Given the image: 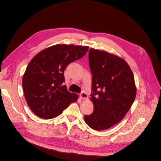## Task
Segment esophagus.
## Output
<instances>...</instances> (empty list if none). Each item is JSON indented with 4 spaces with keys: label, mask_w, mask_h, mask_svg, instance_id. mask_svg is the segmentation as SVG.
Listing matches in <instances>:
<instances>
[{
    "label": "esophagus",
    "mask_w": 161,
    "mask_h": 161,
    "mask_svg": "<svg viewBox=\"0 0 161 161\" xmlns=\"http://www.w3.org/2000/svg\"><path fill=\"white\" fill-rule=\"evenodd\" d=\"M87 97H88V95H87V94L85 92L82 91L81 93L80 94V97L82 99H85L87 98Z\"/></svg>",
    "instance_id": "esophagus-1"
}]
</instances>
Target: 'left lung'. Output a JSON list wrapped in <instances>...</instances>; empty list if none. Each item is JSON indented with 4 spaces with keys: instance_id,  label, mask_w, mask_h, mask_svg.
<instances>
[{
    "instance_id": "1",
    "label": "left lung",
    "mask_w": 161,
    "mask_h": 161,
    "mask_svg": "<svg viewBox=\"0 0 161 161\" xmlns=\"http://www.w3.org/2000/svg\"><path fill=\"white\" fill-rule=\"evenodd\" d=\"M89 60L94 111L84 119L91 128L104 130L119 123L133 104L134 76L127 62L110 53L91 48Z\"/></svg>"
}]
</instances>
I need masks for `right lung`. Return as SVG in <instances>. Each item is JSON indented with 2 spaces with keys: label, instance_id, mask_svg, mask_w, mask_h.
<instances>
[{
  "label": "right lung",
  "instance_id": "obj_1",
  "mask_svg": "<svg viewBox=\"0 0 161 161\" xmlns=\"http://www.w3.org/2000/svg\"><path fill=\"white\" fill-rule=\"evenodd\" d=\"M88 46L58 44L42 50L34 56L22 80L24 95L33 114L48 119L60 115L79 98L63 85L66 66L83 57Z\"/></svg>",
  "mask_w": 161,
  "mask_h": 161
}]
</instances>
